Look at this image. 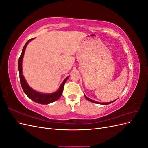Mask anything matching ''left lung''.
Here are the masks:
<instances>
[{
  "instance_id": "obj_1",
  "label": "left lung",
  "mask_w": 148,
  "mask_h": 148,
  "mask_svg": "<svg viewBox=\"0 0 148 148\" xmlns=\"http://www.w3.org/2000/svg\"><path fill=\"white\" fill-rule=\"evenodd\" d=\"M84 97H85V98H86V99L88 101H89L94 102V103H96V104H102V105H107V104H111V103H112V102H114V101H115L116 100H117V99H115V100H114V101H111V102H97V101H94V100H92V99H89V98L86 95H84Z\"/></svg>"
}]
</instances>
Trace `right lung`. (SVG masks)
<instances>
[{
	"label": "right lung",
	"mask_w": 148,
	"mask_h": 148,
	"mask_svg": "<svg viewBox=\"0 0 148 148\" xmlns=\"http://www.w3.org/2000/svg\"><path fill=\"white\" fill-rule=\"evenodd\" d=\"M33 39H34V38L31 39L26 42V43L25 44V45L23 48V50H22V52L21 53V56L18 60V70H19V74H20V80L21 86L22 87V89H23L24 92L26 94V96H27L30 99L33 101L35 102L38 103V104H50V103L57 101L61 97L62 94L63 92L64 84L66 82V80L69 78V77H66L64 80V82L61 84L59 89H58L56 92H53V93L39 92L34 90L33 89H32L29 86L23 75V70H22V62H23V59L26 47L27 46L28 43L31 41H32Z\"/></svg>",
	"instance_id": "add662e5"
}]
</instances>
